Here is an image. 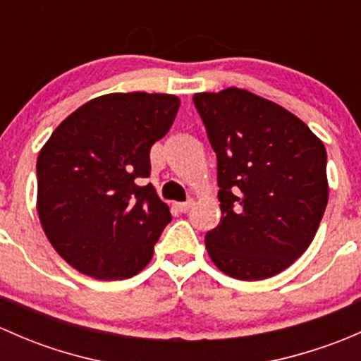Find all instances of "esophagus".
I'll use <instances>...</instances> for the list:
<instances>
[{
  "mask_svg": "<svg viewBox=\"0 0 361 361\" xmlns=\"http://www.w3.org/2000/svg\"><path fill=\"white\" fill-rule=\"evenodd\" d=\"M194 206V201H187V202H176L174 204V207H176V211H180V213H187L190 207Z\"/></svg>",
  "mask_w": 361,
  "mask_h": 361,
  "instance_id": "obj_1",
  "label": "esophagus"
}]
</instances>
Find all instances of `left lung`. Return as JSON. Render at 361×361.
Returning <instances> with one entry per match:
<instances>
[{
	"mask_svg": "<svg viewBox=\"0 0 361 361\" xmlns=\"http://www.w3.org/2000/svg\"><path fill=\"white\" fill-rule=\"evenodd\" d=\"M218 160L221 220L206 250L224 274L272 278L314 239L326 202V150L293 113L250 90L194 94Z\"/></svg>",
	"mask_w": 361,
	"mask_h": 361,
	"instance_id": "8db88e82",
	"label": "left lung"
}]
</instances>
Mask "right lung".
I'll list each match as a JSON object with an SVG mask.
<instances>
[{"label": "right lung", "mask_w": 361, "mask_h": 361, "mask_svg": "<svg viewBox=\"0 0 361 361\" xmlns=\"http://www.w3.org/2000/svg\"><path fill=\"white\" fill-rule=\"evenodd\" d=\"M180 97L113 92L66 116L39 150V224L73 269L103 281L143 271L171 221L150 176V148L173 126Z\"/></svg>", "instance_id": "add662e5"}]
</instances>
